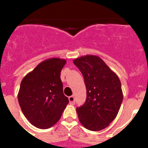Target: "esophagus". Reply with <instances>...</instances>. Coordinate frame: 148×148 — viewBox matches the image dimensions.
Listing matches in <instances>:
<instances>
[{"mask_svg": "<svg viewBox=\"0 0 148 148\" xmlns=\"http://www.w3.org/2000/svg\"><path fill=\"white\" fill-rule=\"evenodd\" d=\"M69 101H70V104H73L75 103V99H74V96L73 95H71L69 97Z\"/></svg>", "mask_w": 148, "mask_h": 148, "instance_id": "34e87169", "label": "esophagus"}]
</instances>
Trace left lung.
Listing matches in <instances>:
<instances>
[{
	"label": "left lung",
	"instance_id": "1",
	"mask_svg": "<svg viewBox=\"0 0 148 148\" xmlns=\"http://www.w3.org/2000/svg\"><path fill=\"white\" fill-rule=\"evenodd\" d=\"M73 63L82 72L87 89L85 103L76 108L79 121L87 130H103L116 119L121 107V82L99 56L87 55Z\"/></svg>",
	"mask_w": 148,
	"mask_h": 148
}]
</instances>
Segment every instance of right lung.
Wrapping results in <instances>:
<instances>
[{
  "mask_svg": "<svg viewBox=\"0 0 148 148\" xmlns=\"http://www.w3.org/2000/svg\"><path fill=\"white\" fill-rule=\"evenodd\" d=\"M66 62L59 58L44 60L22 79L18 102L26 118L36 127H53L69 103L60 77Z\"/></svg>",
  "mask_w": 148,
  "mask_h": 148,
  "instance_id": "obj_1",
  "label": "right lung"
}]
</instances>
